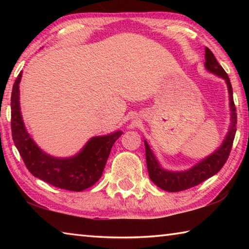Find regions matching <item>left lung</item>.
I'll return each instance as SVG.
<instances>
[{
    "label": "left lung",
    "instance_id": "left-lung-1",
    "mask_svg": "<svg viewBox=\"0 0 249 249\" xmlns=\"http://www.w3.org/2000/svg\"><path fill=\"white\" fill-rule=\"evenodd\" d=\"M205 69L209 72L217 75V77L224 80L227 90H229V99H230V111H231V123L226 136L223 140L221 146L213 151L212 154L209 155L196 163L195 166L189 168L183 171H174L165 169L160 165L158 159L156 158L153 150L150 149L148 142L145 140V150H146V162L147 169H148V175L150 180L162 190L168 192H178L182 190H187L192 187L200 184L206 179L216 175L218 171L222 169L226 162L229 155L231 153V145L236 133V108L233 100V89L227 73L222 68V66L218 64L216 58L214 57L213 53L205 47Z\"/></svg>",
    "mask_w": 249,
    "mask_h": 249
}]
</instances>
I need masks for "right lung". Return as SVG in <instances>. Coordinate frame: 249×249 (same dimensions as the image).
Returning a JSON list of instances; mask_svg holds the SVG:
<instances>
[{"instance_id": "1", "label": "right lung", "mask_w": 249, "mask_h": 249, "mask_svg": "<svg viewBox=\"0 0 249 249\" xmlns=\"http://www.w3.org/2000/svg\"><path fill=\"white\" fill-rule=\"evenodd\" d=\"M22 72L15 80L12 91V136L25 166L36 178L53 187L80 192L90 188L101 178L112 146L123 132L94 136L81 150L71 157H54L38 147L25 127L19 105V82Z\"/></svg>"}]
</instances>
